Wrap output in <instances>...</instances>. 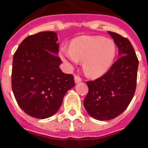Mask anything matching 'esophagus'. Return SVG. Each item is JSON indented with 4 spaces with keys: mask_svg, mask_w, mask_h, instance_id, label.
<instances>
[{
    "mask_svg": "<svg viewBox=\"0 0 148 148\" xmlns=\"http://www.w3.org/2000/svg\"><path fill=\"white\" fill-rule=\"evenodd\" d=\"M74 79H75V84L80 83V82H82V78H81L80 77L78 76V75H75V78H74Z\"/></svg>",
    "mask_w": 148,
    "mask_h": 148,
    "instance_id": "1",
    "label": "esophagus"
}]
</instances>
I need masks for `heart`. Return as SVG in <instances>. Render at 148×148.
<instances>
[{"instance_id":"heart-1","label":"heart","mask_w":148,"mask_h":148,"mask_svg":"<svg viewBox=\"0 0 148 148\" xmlns=\"http://www.w3.org/2000/svg\"><path fill=\"white\" fill-rule=\"evenodd\" d=\"M63 61L77 64L84 61V70L87 75L97 77L110 67L116 56V45L110 39L101 36H82L75 39L70 48L61 50Z\"/></svg>"}]
</instances>
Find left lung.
Returning <instances> with one entry per match:
<instances>
[{"label": "left lung", "instance_id": "8db88e82", "mask_svg": "<svg viewBox=\"0 0 148 148\" xmlns=\"http://www.w3.org/2000/svg\"><path fill=\"white\" fill-rule=\"evenodd\" d=\"M119 49V58L100 78L87 82L89 91L84 106L99 121L116 118L126 110L136 91L138 61L130 40L108 32Z\"/></svg>", "mask_w": 148, "mask_h": 148}]
</instances>
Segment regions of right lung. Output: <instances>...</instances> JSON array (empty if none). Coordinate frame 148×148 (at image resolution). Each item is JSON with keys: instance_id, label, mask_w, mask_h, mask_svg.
<instances>
[{"instance_id": "obj_1", "label": "right lung", "mask_w": 148, "mask_h": 148, "mask_svg": "<svg viewBox=\"0 0 148 148\" xmlns=\"http://www.w3.org/2000/svg\"><path fill=\"white\" fill-rule=\"evenodd\" d=\"M58 35L41 32L21 43L13 56L12 89L18 105L29 116L49 118L58 110L74 77L59 68Z\"/></svg>"}]
</instances>
